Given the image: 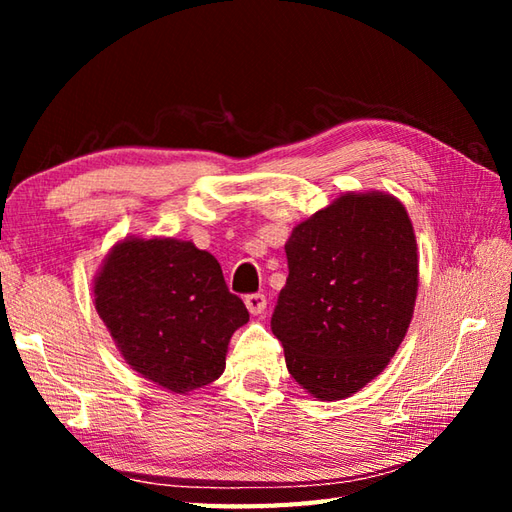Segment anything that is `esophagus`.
Masks as SVG:
<instances>
[{
	"instance_id": "esophagus-1",
	"label": "esophagus",
	"mask_w": 512,
	"mask_h": 512,
	"mask_svg": "<svg viewBox=\"0 0 512 512\" xmlns=\"http://www.w3.org/2000/svg\"><path fill=\"white\" fill-rule=\"evenodd\" d=\"M246 308L248 312L253 314V317H257V314H264L266 310V295H262V292H253V295H246Z\"/></svg>"
}]
</instances>
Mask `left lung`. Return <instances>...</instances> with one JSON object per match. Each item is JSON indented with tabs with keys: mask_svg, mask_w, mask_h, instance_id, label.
Wrapping results in <instances>:
<instances>
[{
	"mask_svg": "<svg viewBox=\"0 0 512 512\" xmlns=\"http://www.w3.org/2000/svg\"><path fill=\"white\" fill-rule=\"evenodd\" d=\"M288 279L270 319L290 376L341 400L383 372L411 323L416 235L385 193H345L286 242Z\"/></svg>",
	"mask_w": 512,
	"mask_h": 512,
	"instance_id": "obj_1",
	"label": "left lung"
}]
</instances>
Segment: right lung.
<instances>
[{
  "instance_id": "right-lung-1",
  "label": "right lung",
  "mask_w": 512,
  "mask_h": 512,
  "mask_svg": "<svg viewBox=\"0 0 512 512\" xmlns=\"http://www.w3.org/2000/svg\"><path fill=\"white\" fill-rule=\"evenodd\" d=\"M96 312L125 361L187 394L220 378L233 332L248 321L222 266L180 239H125L94 281Z\"/></svg>"
}]
</instances>
